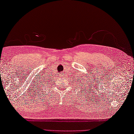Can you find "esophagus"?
<instances>
[{"label":"esophagus","mask_w":134,"mask_h":134,"mask_svg":"<svg viewBox=\"0 0 134 134\" xmlns=\"http://www.w3.org/2000/svg\"><path fill=\"white\" fill-rule=\"evenodd\" d=\"M63 74H58V76L59 77H60V78H62V77H63V75H62Z\"/></svg>","instance_id":"obj_1"}]
</instances>
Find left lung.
<instances>
[{
    "label": "left lung",
    "mask_w": 134,
    "mask_h": 134,
    "mask_svg": "<svg viewBox=\"0 0 134 134\" xmlns=\"http://www.w3.org/2000/svg\"><path fill=\"white\" fill-rule=\"evenodd\" d=\"M80 77H80V76H79V77H76V78H75V79H76L77 80H78V79H79V80H83V81H84V80H85V81L86 82H86V83H84V85H85V86H84V87H86V86H87L86 85H89L90 84H91V85H93V84H92V83H90V82H92V81H91V80H90V82H89V78H88V77H86V76H85V78H86V79H85V77H83V76H80ZM82 79V80H81V79ZM86 79V80H85L84 79ZM74 80H75V79H74ZM83 80H81V81H83ZM76 81L77 82V80H76ZM89 82L90 83H89L88 82ZM90 86H91L90 85ZM85 90H86V89H85Z\"/></svg>",
    "instance_id": "1"
}]
</instances>
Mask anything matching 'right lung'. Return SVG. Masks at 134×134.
Segmentation results:
<instances>
[{
	"mask_svg": "<svg viewBox=\"0 0 134 134\" xmlns=\"http://www.w3.org/2000/svg\"><path fill=\"white\" fill-rule=\"evenodd\" d=\"M47 82H48V81H47ZM44 84H45V83H44ZM47 84H48V83H47Z\"/></svg>",
	"mask_w": 134,
	"mask_h": 134,
	"instance_id": "obj_1",
	"label": "right lung"
}]
</instances>
